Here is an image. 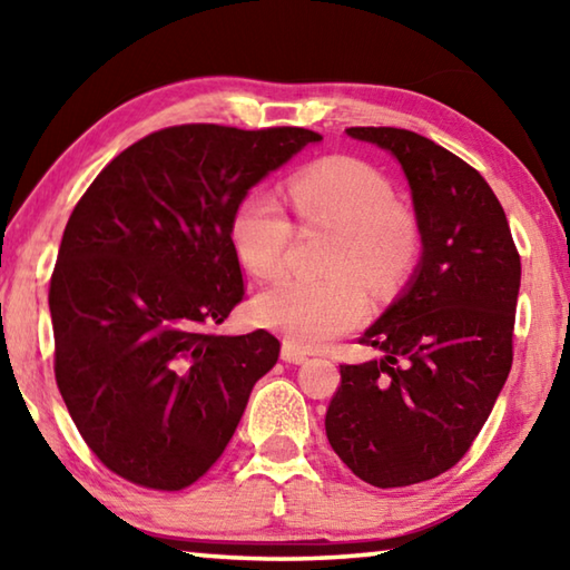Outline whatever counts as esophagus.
I'll return each instance as SVG.
<instances>
[{"label": "esophagus", "mask_w": 570, "mask_h": 570, "mask_svg": "<svg viewBox=\"0 0 570 570\" xmlns=\"http://www.w3.org/2000/svg\"><path fill=\"white\" fill-rule=\"evenodd\" d=\"M282 360L288 362V364H304L308 360V354L304 350H298V346L284 344L282 346Z\"/></svg>", "instance_id": "obj_1"}]
</instances>
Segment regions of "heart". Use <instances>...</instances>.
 <instances>
[{
    "label": "heart",
    "mask_w": 570,
    "mask_h": 570,
    "mask_svg": "<svg viewBox=\"0 0 570 570\" xmlns=\"http://www.w3.org/2000/svg\"><path fill=\"white\" fill-rule=\"evenodd\" d=\"M288 200L304 224L342 230L324 278H288L256 298V320L298 350H320L364 320L374 288L397 286L420 250L412 216L394 206V190L380 170L354 158H330L288 180ZM294 226L282 200L254 190L230 218V244L240 266L272 282L288 266Z\"/></svg>",
    "instance_id": "b5f03b06"
}]
</instances>
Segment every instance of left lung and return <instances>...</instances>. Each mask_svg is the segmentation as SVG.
I'll use <instances>...</instances> for the list:
<instances>
[{
    "instance_id": "8db88e82",
    "label": "left lung",
    "mask_w": 570,
    "mask_h": 570,
    "mask_svg": "<svg viewBox=\"0 0 570 570\" xmlns=\"http://www.w3.org/2000/svg\"><path fill=\"white\" fill-rule=\"evenodd\" d=\"M400 160L422 258L360 344L382 360L342 364L326 438L356 478L404 488L458 465L513 364L520 256L480 173L424 135L346 128Z\"/></svg>"
}]
</instances>
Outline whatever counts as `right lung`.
<instances>
[{
	"label": "right lung",
	"mask_w": 570,
	"mask_h": 570,
	"mask_svg": "<svg viewBox=\"0 0 570 570\" xmlns=\"http://www.w3.org/2000/svg\"><path fill=\"white\" fill-rule=\"evenodd\" d=\"M322 135L176 125L125 148L77 200L50 278L55 380L115 475L183 490L226 450L282 344L216 334L244 276L230 218Z\"/></svg>",
	"instance_id": "right-lung-1"
}]
</instances>
